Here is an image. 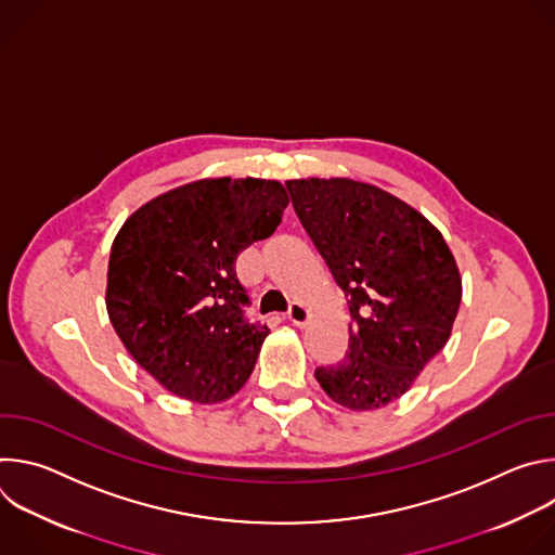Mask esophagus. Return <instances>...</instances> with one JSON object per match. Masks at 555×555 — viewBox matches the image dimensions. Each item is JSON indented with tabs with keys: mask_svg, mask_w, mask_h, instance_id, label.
Returning a JSON list of instances; mask_svg holds the SVG:
<instances>
[{
	"mask_svg": "<svg viewBox=\"0 0 555 555\" xmlns=\"http://www.w3.org/2000/svg\"><path fill=\"white\" fill-rule=\"evenodd\" d=\"M287 319L296 325V327H302L307 321H309V309L302 305V302H292L289 305V311H287Z\"/></svg>",
	"mask_w": 555,
	"mask_h": 555,
	"instance_id": "esophagus-1",
	"label": "esophagus"
}]
</instances>
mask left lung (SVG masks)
I'll return each mask as SVG.
<instances>
[{
	"label": "left lung",
	"mask_w": 555,
	"mask_h": 555,
	"mask_svg": "<svg viewBox=\"0 0 555 555\" xmlns=\"http://www.w3.org/2000/svg\"><path fill=\"white\" fill-rule=\"evenodd\" d=\"M285 186L349 296V351L313 375L345 409L386 406L402 398L450 338L461 305L456 261L422 212L377 186L345 178Z\"/></svg>",
	"instance_id": "obj_1"
}]
</instances>
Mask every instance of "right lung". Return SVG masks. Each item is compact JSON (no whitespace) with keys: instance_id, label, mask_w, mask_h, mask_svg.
<instances>
[{"instance_id":"right-lung-1","label":"right lung","mask_w":555,"mask_h":555,"mask_svg":"<svg viewBox=\"0 0 555 555\" xmlns=\"http://www.w3.org/2000/svg\"><path fill=\"white\" fill-rule=\"evenodd\" d=\"M287 202L276 180H199L146 202L116 234L109 321L178 398L215 404L248 382L270 330L246 315L234 261L268 240Z\"/></svg>"}]
</instances>
